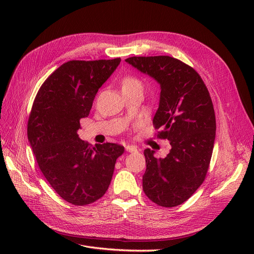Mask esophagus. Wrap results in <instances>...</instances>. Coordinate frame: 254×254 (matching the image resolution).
<instances>
[{"label": "esophagus", "mask_w": 254, "mask_h": 254, "mask_svg": "<svg viewBox=\"0 0 254 254\" xmlns=\"http://www.w3.org/2000/svg\"><path fill=\"white\" fill-rule=\"evenodd\" d=\"M138 149L137 147H135V146H131V145H127L126 146V151L127 152H136Z\"/></svg>", "instance_id": "34e87169"}]
</instances>
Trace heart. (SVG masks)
Returning <instances> with one entry per match:
<instances>
[{
	"label": "heart",
	"mask_w": 254,
	"mask_h": 254,
	"mask_svg": "<svg viewBox=\"0 0 254 254\" xmlns=\"http://www.w3.org/2000/svg\"><path fill=\"white\" fill-rule=\"evenodd\" d=\"M140 84L138 80H136L135 78H131V77H127L124 80L123 82V86H128V85H137Z\"/></svg>",
	"instance_id": "1"
}]
</instances>
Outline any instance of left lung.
Segmentation results:
<instances>
[{"instance_id": "8db88e82", "label": "left lung", "mask_w": 254, "mask_h": 254, "mask_svg": "<svg viewBox=\"0 0 254 254\" xmlns=\"http://www.w3.org/2000/svg\"><path fill=\"white\" fill-rule=\"evenodd\" d=\"M126 62L159 84L153 125L163 128L159 138L172 147L165 158L144 150L143 190L158 206L181 205L203 183L214 147L216 122L209 91L191 66L174 58L132 57Z\"/></svg>"}]
</instances>
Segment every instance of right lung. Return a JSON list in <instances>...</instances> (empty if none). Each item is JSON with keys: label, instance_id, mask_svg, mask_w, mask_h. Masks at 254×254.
Masks as SVG:
<instances>
[{"label": "right lung", "instance_id": "obj_1", "mask_svg": "<svg viewBox=\"0 0 254 254\" xmlns=\"http://www.w3.org/2000/svg\"><path fill=\"white\" fill-rule=\"evenodd\" d=\"M120 59L70 61L40 87L28 123V139L38 166L51 188L77 206L96 202L108 190L116 159L125 151L114 143L91 146L79 138L99 88Z\"/></svg>", "mask_w": 254, "mask_h": 254}]
</instances>
